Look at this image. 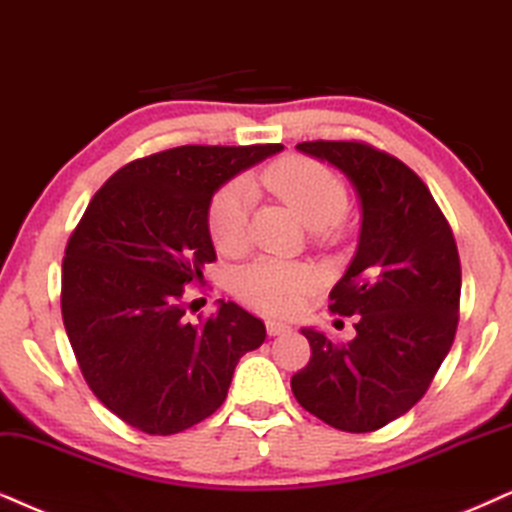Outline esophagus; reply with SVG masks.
Here are the masks:
<instances>
[{
	"label": "esophagus",
	"mask_w": 512,
	"mask_h": 512,
	"mask_svg": "<svg viewBox=\"0 0 512 512\" xmlns=\"http://www.w3.org/2000/svg\"><path fill=\"white\" fill-rule=\"evenodd\" d=\"M267 333L269 335H283V333H290V326L281 321H267Z\"/></svg>",
	"instance_id": "obj_1"
}]
</instances>
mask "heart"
I'll list each match as a JSON object with an SVG mask.
<instances>
[{
  "label": "heart",
  "mask_w": 512,
  "mask_h": 512,
  "mask_svg": "<svg viewBox=\"0 0 512 512\" xmlns=\"http://www.w3.org/2000/svg\"><path fill=\"white\" fill-rule=\"evenodd\" d=\"M262 181L304 224L321 236L331 234L347 210V189L326 165L302 155H288L262 170ZM252 186L245 179L224 184L208 205V231L224 255H238L248 243V210ZM316 278L302 264L260 257L236 276V295L269 316H288L312 293Z\"/></svg>",
  "instance_id": "obj_1"
}]
</instances>
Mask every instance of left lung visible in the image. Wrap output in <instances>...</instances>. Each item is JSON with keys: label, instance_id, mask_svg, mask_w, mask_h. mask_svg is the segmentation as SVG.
I'll list each match as a JSON object with an SVG mask.
<instances>
[{"label": "left lung", "instance_id": "1", "mask_svg": "<svg viewBox=\"0 0 512 512\" xmlns=\"http://www.w3.org/2000/svg\"><path fill=\"white\" fill-rule=\"evenodd\" d=\"M361 200L359 248L331 290L333 314L354 316L357 338L333 342L304 328L309 364L290 380L304 411L342 432H373L416 406L458 328L461 260L425 181L366 141H302Z\"/></svg>", "mask_w": 512, "mask_h": 512}]
</instances>
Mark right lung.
Wrapping results in <instances>:
<instances>
[{"mask_svg": "<svg viewBox=\"0 0 512 512\" xmlns=\"http://www.w3.org/2000/svg\"><path fill=\"white\" fill-rule=\"evenodd\" d=\"M281 144L177 146L120 167L68 238L61 314L96 399L146 435H177L224 404L264 323L222 302L186 321V286L215 262L208 205L219 186Z\"/></svg>", "mask_w": 512, "mask_h": 512, "instance_id": "obj_1", "label": "right lung"}]
</instances>
